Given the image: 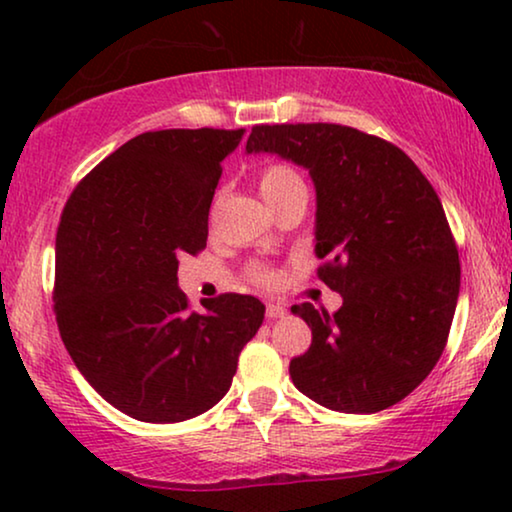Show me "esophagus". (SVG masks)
Returning a JSON list of instances; mask_svg holds the SVG:
<instances>
[{
    "label": "esophagus",
    "mask_w": 512,
    "mask_h": 512,
    "mask_svg": "<svg viewBox=\"0 0 512 512\" xmlns=\"http://www.w3.org/2000/svg\"><path fill=\"white\" fill-rule=\"evenodd\" d=\"M286 314V307L282 303H268L265 305V317L268 319H282Z\"/></svg>",
    "instance_id": "esophagus-1"
}]
</instances>
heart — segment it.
Instances as JSON below:
<instances>
[{
	"mask_svg": "<svg viewBox=\"0 0 512 512\" xmlns=\"http://www.w3.org/2000/svg\"><path fill=\"white\" fill-rule=\"evenodd\" d=\"M300 186H303V179H300L298 172L286 163H270L263 167L261 174H258V188H261V195L268 205ZM251 279H254L256 284L270 286L275 284V272L256 265V268H251Z\"/></svg>",
	"mask_w": 512,
	"mask_h": 512,
	"instance_id": "heart-1",
	"label": "heart"
}]
</instances>
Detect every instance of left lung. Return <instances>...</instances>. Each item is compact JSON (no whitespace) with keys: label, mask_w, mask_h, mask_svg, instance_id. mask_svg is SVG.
<instances>
[{"label":"left lung","mask_w":512,"mask_h":512,"mask_svg":"<svg viewBox=\"0 0 512 512\" xmlns=\"http://www.w3.org/2000/svg\"><path fill=\"white\" fill-rule=\"evenodd\" d=\"M261 151L310 172L317 275L342 296L333 314L291 307L312 328L293 384L338 412L391 408L436 366L457 310L459 251L438 193L398 146L347 125H254L247 153Z\"/></svg>","instance_id":"obj_1"}]
</instances>
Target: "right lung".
I'll return each instance as SVG.
<instances>
[{"label": "right lung", "mask_w": 512, "mask_h": 512, "mask_svg": "<svg viewBox=\"0 0 512 512\" xmlns=\"http://www.w3.org/2000/svg\"><path fill=\"white\" fill-rule=\"evenodd\" d=\"M244 130L137 135L86 174L55 235L53 310L69 356L104 401L174 424L226 396L242 347L263 324L254 296L188 307L181 254L207 247L221 160Z\"/></svg>", "instance_id": "obj_1"}]
</instances>
